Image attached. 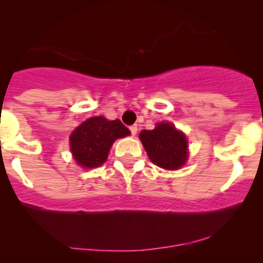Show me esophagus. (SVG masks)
Masks as SVG:
<instances>
[{
  "label": "esophagus",
  "instance_id": "1",
  "mask_svg": "<svg viewBox=\"0 0 263 263\" xmlns=\"http://www.w3.org/2000/svg\"><path fill=\"white\" fill-rule=\"evenodd\" d=\"M129 131H131L132 136H135V135L137 134V126H136V124H135V126H131V127H129Z\"/></svg>",
  "mask_w": 263,
  "mask_h": 263
}]
</instances>
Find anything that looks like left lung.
<instances>
[{
    "label": "left lung",
    "mask_w": 263,
    "mask_h": 263,
    "mask_svg": "<svg viewBox=\"0 0 263 263\" xmlns=\"http://www.w3.org/2000/svg\"><path fill=\"white\" fill-rule=\"evenodd\" d=\"M140 140L148 159L168 171L182 168L188 159V141L185 135L169 122L156 123L154 129L140 132Z\"/></svg>",
    "instance_id": "8db88e82"
}]
</instances>
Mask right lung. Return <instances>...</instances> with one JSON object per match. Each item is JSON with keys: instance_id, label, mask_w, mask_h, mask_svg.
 Masks as SVG:
<instances>
[{"instance_id": "right-lung-1", "label": "right lung", "mask_w": 263, "mask_h": 263, "mask_svg": "<svg viewBox=\"0 0 263 263\" xmlns=\"http://www.w3.org/2000/svg\"><path fill=\"white\" fill-rule=\"evenodd\" d=\"M129 134L119 119L108 121L104 117H91L71 134V153L82 168H97L105 163L113 142Z\"/></svg>"}]
</instances>
